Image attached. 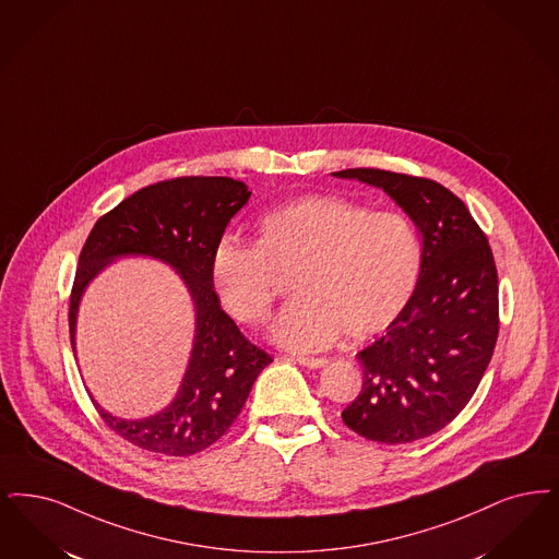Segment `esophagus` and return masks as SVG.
Here are the masks:
<instances>
[{
    "label": "esophagus",
    "instance_id": "1",
    "mask_svg": "<svg viewBox=\"0 0 559 559\" xmlns=\"http://www.w3.org/2000/svg\"><path fill=\"white\" fill-rule=\"evenodd\" d=\"M297 361H299L301 366H306V368H324V366L329 364V359L326 358H306V356H299Z\"/></svg>",
    "mask_w": 559,
    "mask_h": 559
}]
</instances>
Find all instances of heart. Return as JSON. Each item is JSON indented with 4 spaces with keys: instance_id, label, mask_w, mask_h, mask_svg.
<instances>
[{
    "instance_id": "1",
    "label": "heart",
    "mask_w": 559,
    "mask_h": 559,
    "mask_svg": "<svg viewBox=\"0 0 559 559\" xmlns=\"http://www.w3.org/2000/svg\"><path fill=\"white\" fill-rule=\"evenodd\" d=\"M260 243L226 235L212 253V281L237 320L262 322L283 276L295 272L297 299L274 318L272 338L318 352L338 336L374 335L407 306L423 266L416 224L402 212H370L336 195L290 201L264 216Z\"/></svg>"
}]
</instances>
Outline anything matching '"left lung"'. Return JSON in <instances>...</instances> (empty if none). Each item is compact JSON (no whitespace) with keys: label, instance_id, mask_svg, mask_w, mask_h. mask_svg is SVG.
I'll return each instance as SVG.
<instances>
[{"label":"left lung","instance_id":"8db88e82","mask_svg":"<svg viewBox=\"0 0 559 559\" xmlns=\"http://www.w3.org/2000/svg\"><path fill=\"white\" fill-rule=\"evenodd\" d=\"M379 187L423 233L407 306L359 352L364 386L341 414L359 437L412 443L445 428L472 400L499 333L497 269L487 235L443 185L379 168L333 173Z\"/></svg>","mask_w":559,"mask_h":559}]
</instances>
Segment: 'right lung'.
<instances>
[{
    "label": "right lung",
    "instance_id": "add662e5",
    "mask_svg": "<svg viewBox=\"0 0 559 559\" xmlns=\"http://www.w3.org/2000/svg\"><path fill=\"white\" fill-rule=\"evenodd\" d=\"M251 191L228 177H180L139 189L104 214L90 233L70 293V343L91 281L127 255H147L177 270L195 306L189 366L173 403L141 420L116 418L91 400L102 420L124 441L168 457L214 445L237 420L258 374L272 358L241 335L221 308L212 281V253Z\"/></svg>",
    "mask_w": 559,
    "mask_h": 559
}]
</instances>
